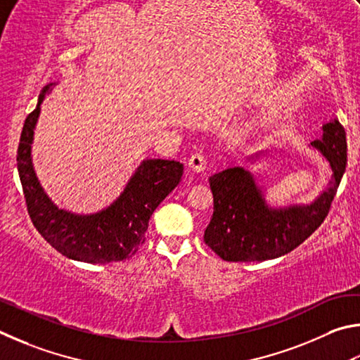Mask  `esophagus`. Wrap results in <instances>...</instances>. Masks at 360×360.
<instances>
[{"instance_id": "1", "label": "esophagus", "mask_w": 360, "mask_h": 360, "mask_svg": "<svg viewBox=\"0 0 360 360\" xmlns=\"http://www.w3.org/2000/svg\"><path fill=\"white\" fill-rule=\"evenodd\" d=\"M188 167H190L193 172H196V174L204 172L207 167L205 158L202 155H193L190 160H188Z\"/></svg>"}]
</instances>
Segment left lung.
Segmentation results:
<instances>
[{"instance_id": "1", "label": "left lung", "mask_w": 360, "mask_h": 360, "mask_svg": "<svg viewBox=\"0 0 360 360\" xmlns=\"http://www.w3.org/2000/svg\"><path fill=\"white\" fill-rule=\"evenodd\" d=\"M330 164L329 186L310 204L275 207L267 202L266 188L255 174L234 166L213 174V217L204 240L224 261L262 262L285 256L316 231L329 213L346 169V134L337 118L323 124V132L310 143ZM266 151L247 158L255 164Z\"/></svg>"}]
</instances>
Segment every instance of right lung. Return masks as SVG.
<instances>
[{
    "mask_svg": "<svg viewBox=\"0 0 360 360\" xmlns=\"http://www.w3.org/2000/svg\"><path fill=\"white\" fill-rule=\"evenodd\" d=\"M60 82L44 86L36 109L25 120L17 151V169L31 221L52 247L69 259L107 264L128 259L145 242L151 213L180 184L184 164L143 160L120 196L94 213L60 209L44 191L33 166V141L41 104Z\"/></svg>",
    "mask_w": 360,
    "mask_h": 360,
    "instance_id": "right-lung-1",
    "label": "right lung"
}]
</instances>
